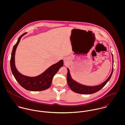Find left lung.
Here are the masks:
<instances>
[{
	"label": "left lung",
	"mask_w": 125,
	"mask_h": 125,
	"mask_svg": "<svg viewBox=\"0 0 125 125\" xmlns=\"http://www.w3.org/2000/svg\"><path fill=\"white\" fill-rule=\"evenodd\" d=\"M112 57H113V64L114 63V61H113V54ZM67 84L69 87V88L71 89L72 90H73V92L79 93V94H92L96 92H98L99 91L100 89H102L108 82V81L110 80L112 73L113 72V69L112 71L111 72V73L109 77L106 80H105L104 82H103L102 84H100V85L96 86H84L81 84H80L78 83L77 82H75L74 81L72 78L70 74V71L68 68H67Z\"/></svg>",
	"instance_id": "obj_1"
}]
</instances>
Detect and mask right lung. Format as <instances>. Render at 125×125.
<instances>
[{
    "label": "right lung",
    "instance_id": "1",
    "mask_svg": "<svg viewBox=\"0 0 125 125\" xmlns=\"http://www.w3.org/2000/svg\"><path fill=\"white\" fill-rule=\"evenodd\" d=\"M26 33H23L18 38L16 44L13 46L10 61L11 70L19 84L24 89L30 91H42L49 89L52 83L54 75L63 65V60L50 67L44 73L35 77H29L20 73L15 65V53L17 47L21 37Z\"/></svg>",
    "mask_w": 125,
    "mask_h": 125
}]
</instances>
